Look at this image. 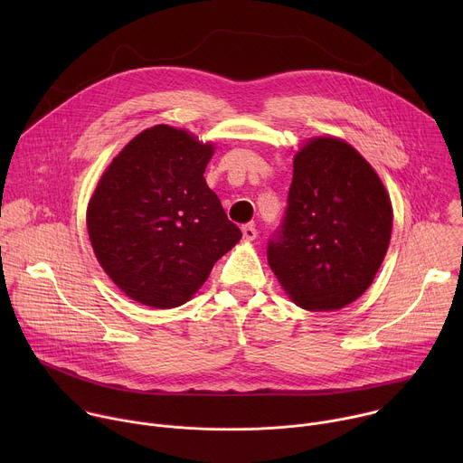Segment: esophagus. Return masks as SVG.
<instances>
[{
    "instance_id": "34e87169",
    "label": "esophagus",
    "mask_w": 463,
    "mask_h": 463,
    "mask_svg": "<svg viewBox=\"0 0 463 463\" xmlns=\"http://www.w3.org/2000/svg\"><path fill=\"white\" fill-rule=\"evenodd\" d=\"M241 234H243V240H247V241H250V240H254L256 238V229H254V225H243L241 227Z\"/></svg>"
}]
</instances>
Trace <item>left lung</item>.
Here are the masks:
<instances>
[{
	"mask_svg": "<svg viewBox=\"0 0 463 463\" xmlns=\"http://www.w3.org/2000/svg\"><path fill=\"white\" fill-rule=\"evenodd\" d=\"M282 231L268 261L286 295L307 311H335L373 282L392 234L390 195L346 141L309 137L295 154Z\"/></svg>",
	"mask_w": 463,
	"mask_h": 463,
	"instance_id": "left-lung-1",
	"label": "left lung"
}]
</instances>
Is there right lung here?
<instances>
[{
  "label": "right lung",
  "instance_id": "right-lung-1",
  "mask_svg": "<svg viewBox=\"0 0 463 463\" xmlns=\"http://www.w3.org/2000/svg\"><path fill=\"white\" fill-rule=\"evenodd\" d=\"M211 141L156 124L106 166L86 211L93 252L113 284L156 309L188 302L241 238L203 174Z\"/></svg>",
  "mask_w": 463,
  "mask_h": 463
}]
</instances>
